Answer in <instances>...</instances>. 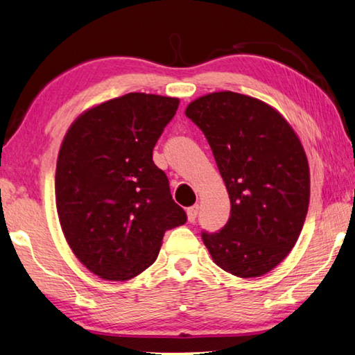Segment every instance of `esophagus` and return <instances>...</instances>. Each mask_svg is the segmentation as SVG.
I'll use <instances>...</instances> for the list:
<instances>
[{"label":"esophagus","mask_w":355,"mask_h":355,"mask_svg":"<svg viewBox=\"0 0 355 355\" xmlns=\"http://www.w3.org/2000/svg\"><path fill=\"white\" fill-rule=\"evenodd\" d=\"M198 211H199V205H191L187 209V219L190 220V223H195V219L198 216Z\"/></svg>","instance_id":"1"}]
</instances>
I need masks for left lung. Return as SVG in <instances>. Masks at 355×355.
Returning <instances> with one entry per match:
<instances>
[{
  "label": "left lung",
  "instance_id": "8db88e82",
  "mask_svg": "<svg viewBox=\"0 0 355 355\" xmlns=\"http://www.w3.org/2000/svg\"><path fill=\"white\" fill-rule=\"evenodd\" d=\"M185 116L209 140L230 198V218L202 233L211 259L239 278L263 277L289 255L309 207L311 173L302 140L273 106L232 91L189 103Z\"/></svg>",
  "mask_w": 355,
  "mask_h": 355
}]
</instances>
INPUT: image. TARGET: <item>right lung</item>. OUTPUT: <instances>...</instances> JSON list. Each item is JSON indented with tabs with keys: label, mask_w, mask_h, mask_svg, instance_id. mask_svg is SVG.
<instances>
[{
	"label": "right lung",
	"mask_w": 355,
	"mask_h": 355,
	"mask_svg": "<svg viewBox=\"0 0 355 355\" xmlns=\"http://www.w3.org/2000/svg\"><path fill=\"white\" fill-rule=\"evenodd\" d=\"M178 97L130 92L83 111L66 131L55 204L66 243L86 269L126 282L155 263L164 233L187 220L153 148Z\"/></svg>",
	"instance_id": "add662e5"
}]
</instances>
